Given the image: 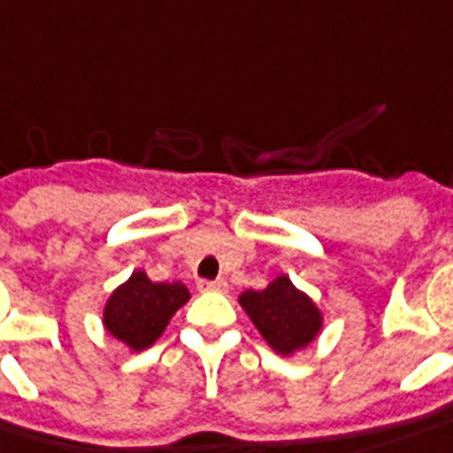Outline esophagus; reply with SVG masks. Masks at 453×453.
I'll return each instance as SVG.
<instances>
[{
  "label": "esophagus",
  "instance_id": "34e87169",
  "mask_svg": "<svg viewBox=\"0 0 453 453\" xmlns=\"http://www.w3.org/2000/svg\"><path fill=\"white\" fill-rule=\"evenodd\" d=\"M198 290L201 292H226V280H198Z\"/></svg>",
  "mask_w": 453,
  "mask_h": 453
}]
</instances>
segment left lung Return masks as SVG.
<instances>
[{"label": "left lung", "instance_id": "obj_1", "mask_svg": "<svg viewBox=\"0 0 453 453\" xmlns=\"http://www.w3.org/2000/svg\"><path fill=\"white\" fill-rule=\"evenodd\" d=\"M240 304L280 355H292L295 349L307 347L322 327V315L315 303L285 275L273 280L265 290L242 292Z\"/></svg>", "mask_w": 453, "mask_h": 453}]
</instances>
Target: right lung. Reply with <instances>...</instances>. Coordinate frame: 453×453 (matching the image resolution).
Wrapping results in <instances>:
<instances>
[{
    "mask_svg": "<svg viewBox=\"0 0 453 453\" xmlns=\"http://www.w3.org/2000/svg\"><path fill=\"white\" fill-rule=\"evenodd\" d=\"M190 292L180 282H150L146 273H134L131 280L111 295L104 310L106 330L131 349H146L161 337L168 319Z\"/></svg>",
    "mask_w": 453,
    "mask_h": 453,
    "instance_id": "1",
    "label": "right lung"
}]
</instances>
